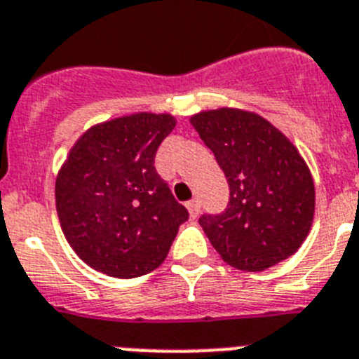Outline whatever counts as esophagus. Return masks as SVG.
I'll use <instances>...</instances> for the list:
<instances>
[{"mask_svg": "<svg viewBox=\"0 0 359 359\" xmlns=\"http://www.w3.org/2000/svg\"><path fill=\"white\" fill-rule=\"evenodd\" d=\"M186 205H188V211L189 215H191V218H197L198 213H201V202H198L197 198H193V201H189Z\"/></svg>", "mask_w": 359, "mask_h": 359, "instance_id": "34e87169", "label": "esophagus"}]
</instances>
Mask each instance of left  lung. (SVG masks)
<instances>
[{
  "label": "left lung",
  "mask_w": 359,
  "mask_h": 359,
  "mask_svg": "<svg viewBox=\"0 0 359 359\" xmlns=\"http://www.w3.org/2000/svg\"><path fill=\"white\" fill-rule=\"evenodd\" d=\"M189 121L229 184L226 211L198 218L217 253L240 271H264L294 255L311 231L316 198L294 144L253 111L218 108Z\"/></svg>",
  "instance_id": "obj_1"
}]
</instances>
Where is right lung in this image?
<instances>
[{"mask_svg":"<svg viewBox=\"0 0 359 359\" xmlns=\"http://www.w3.org/2000/svg\"><path fill=\"white\" fill-rule=\"evenodd\" d=\"M173 128V115L141 111L95 124L72 146L55 208L68 244L95 271L115 278L151 273L188 220L154 166Z\"/></svg>","mask_w":359,"mask_h":359,"instance_id":"right-lung-1","label":"right lung"}]
</instances>
